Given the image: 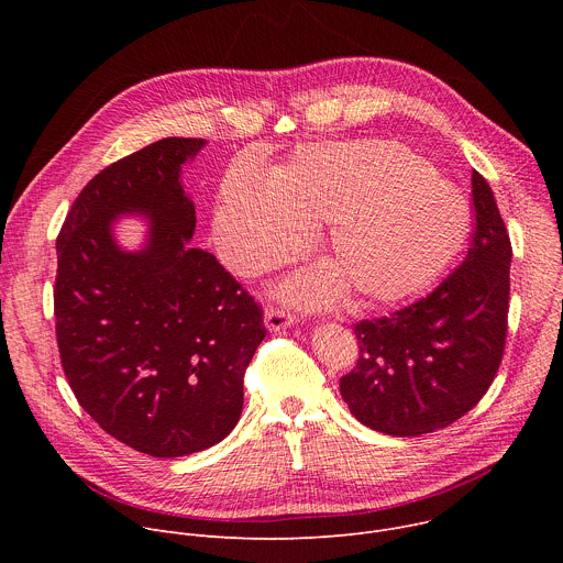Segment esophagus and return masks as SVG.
<instances>
[{
	"label": "esophagus",
	"mask_w": 563,
	"mask_h": 563,
	"mask_svg": "<svg viewBox=\"0 0 563 563\" xmlns=\"http://www.w3.org/2000/svg\"><path fill=\"white\" fill-rule=\"evenodd\" d=\"M294 313L289 311V309H285V307H274V305H269L267 309H265V325H267V330H272V332H280V330H287V328H291L294 325Z\"/></svg>",
	"instance_id": "1"
}]
</instances>
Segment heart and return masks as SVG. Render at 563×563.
<instances>
[{"label": "heart", "mask_w": 563, "mask_h": 563, "mask_svg": "<svg viewBox=\"0 0 563 563\" xmlns=\"http://www.w3.org/2000/svg\"><path fill=\"white\" fill-rule=\"evenodd\" d=\"M467 222L461 196L396 142L311 144L274 172L229 176L216 209V238L238 276H258L294 258L307 230L328 224L332 267L298 276L285 294L330 302L345 285L369 302L423 289L456 252Z\"/></svg>", "instance_id": "heart-1"}]
</instances>
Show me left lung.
<instances>
[{
    "mask_svg": "<svg viewBox=\"0 0 563 563\" xmlns=\"http://www.w3.org/2000/svg\"><path fill=\"white\" fill-rule=\"evenodd\" d=\"M465 261L426 298L354 323L356 367L341 378L350 412L391 437L448 428L488 391L504 358L512 245L488 180L472 172Z\"/></svg>",
    "mask_w": 563,
    "mask_h": 563,
    "instance_id": "obj_1",
    "label": "left lung"
}]
</instances>
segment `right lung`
Masks as SVG:
<instances>
[{
	"instance_id": "add662e5",
	"label": "right lung",
	"mask_w": 563,
	"mask_h": 563,
	"mask_svg": "<svg viewBox=\"0 0 563 563\" xmlns=\"http://www.w3.org/2000/svg\"><path fill=\"white\" fill-rule=\"evenodd\" d=\"M205 140H157L102 169L57 235L53 289L64 374L93 421L124 445L174 459L222 441L243 412L263 307L213 254L194 250L180 167ZM142 210L147 247L126 255L110 227Z\"/></svg>"
}]
</instances>
